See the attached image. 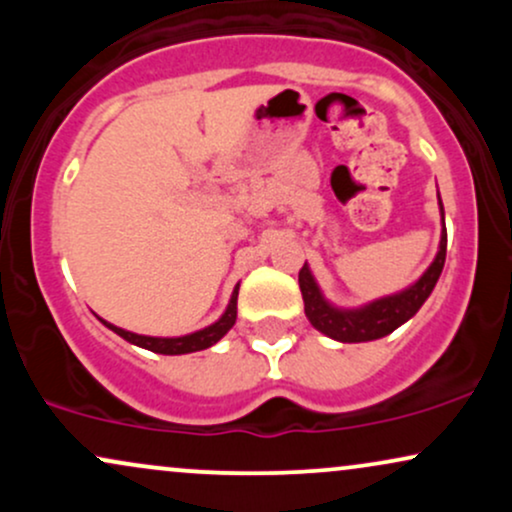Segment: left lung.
Instances as JSON below:
<instances>
[{
  "instance_id": "obj_1",
  "label": "left lung",
  "mask_w": 512,
  "mask_h": 512,
  "mask_svg": "<svg viewBox=\"0 0 512 512\" xmlns=\"http://www.w3.org/2000/svg\"><path fill=\"white\" fill-rule=\"evenodd\" d=\"M438 207L440 219H443V231H440V245L436 257H433L426 272L414 284L407 286L404 291L392 293V296L375 298V301L361 305V308H339V305L327 301L325 293L317 286L313 272H310L308 262H305L301 272H298V284H301L305 317L310 320V325L317 332L325 334V337L337 339V342L358 344L387 337V334L395 332L399 325H404V322L419 313L421 305L426 303V298L436 289L445 264V250H448V231H445V211L440 195Z\"/></svg>"
}]
</instances>
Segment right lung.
Here are the masks:
<instances>
[{
	"label": "right lung",
	"instance_id": "right-lung-1",
	"mask_svg": "<svg viewBox=\"0 0 512 512\" xmlns=\"http://www.w3.org/2000/svg\"><path fill=\"white\" fill-rule=\"evenodd\" d=\"M238 289H240V284H236V289H233L231 301H228L226 310H223V315L219 317V320L211 322V325L204 327V330H197L192 334H182V337H149V334H134L129 330H122V327H117V325H110V322H105L103 317H98V320H101L108 330L120 334L125 342L134 344V346H142V349L154 351V354H163V356L192 354V351H202V349H209V346H214L223 337V334L236 325Z\"/></svg>",
	"mask_w": 512,
	"mask_h": 512
}]
</instances>
